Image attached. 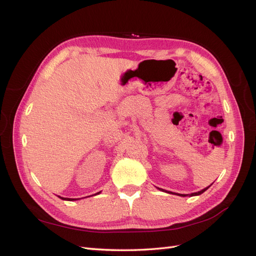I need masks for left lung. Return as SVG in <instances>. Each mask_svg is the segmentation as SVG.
<instances>
[{
    "mask_svg": "<svg viewBox=\"0 0 256 256\" xmlns=\"http://www.w3.org/2000/svg\"><path fill=\"white\" fill-rule=\"evenodd\" d=\"M158 189H160V188H158ZM207 189H208V187H207V188H205V189H203V190H200V191H198V192H196V193H191V194H190V196H200V194H202V193H203V192H205V191H206ZM160 190H162V191H164V189H160ZM170 193H171V192H170ZM178 196H180V194H178ZM180 196H186V194H180Z\"/></svg>",
    "mask_w": 256,
    "mask_h": 256,
    "instance_id": "obj_1",
    "label": "left lung"
}]
</instances>
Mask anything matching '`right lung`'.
Returning a JSON list of instances; mask_svg holds the SVG:
<instances>
[{
    "mask_svg": "<svg viewBox=\"0 0 256 256\" xmlns=\"http://www.w3.org/2000/svg\"><path fill=\"white\" fill-rule=\"evenodd\" d=\"M98 193H100V192H98ZM62 200H76V198H60Z\"/></svg>",
    "mask_w": 256,
    "mask_h": 256,
    "instance_id": "right-lung-1",
    "label": "right lung"
}]
</instances>
